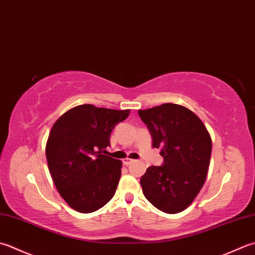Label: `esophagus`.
<instances>
[{"instance_id": "34e87169", "label": "esophagus", "mask_w": 255, "mask_h": 255, "mask_svg": "<svg viewBox=\"0 0 255 255\" xmlns=\"http://www.w3.org/2000/svg\"><path fill=\"white\" fill-rule=\"evenodd\" d=\"M133 161L134 160H132V159H129V158H126V159H124V160H123L124 164H126V166H129V164H131Z\"/></svg>"}]
</instances>
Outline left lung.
<instances>
[{
	"label": "left lung",
	"mask_w": 255,
	"mask_h": 255,
	"mask_svg": "<svg viewBox=\"0 0 255 255\" xmlns=\"http://www.w3.org/2000/svg\"><path fill=\"white\" fill-rule=\"evenodd\" d=\"M160 149L161 166H151L140 178L143 196L166 213L190 206L206 181L212 150L211 137L196 114L177 104L138 111Z\"/></svg>",
	"instance_id": "8db88e82"
}]
</instances>
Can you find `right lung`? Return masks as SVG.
Returning <instances> with one entry per match:
<instances>
[{
	"instance_id": "obj_1",
	"label": "right lung",
	"mask_w": 255,
	"mask_h": 255,
	"mask_svg": "<svg viewBox=\"0 0 255 255\" xmlns=\"http://www.w3.org/2000/svg\"><path fill=\"white\" fill-rule=\"evenodd\" d=\"M129 111L74 107L53 125L46 159L55 187L74 210L91 213L114 197L122 176V161L107 156L111 133Z\"/></svg>"
}]
</instances>
